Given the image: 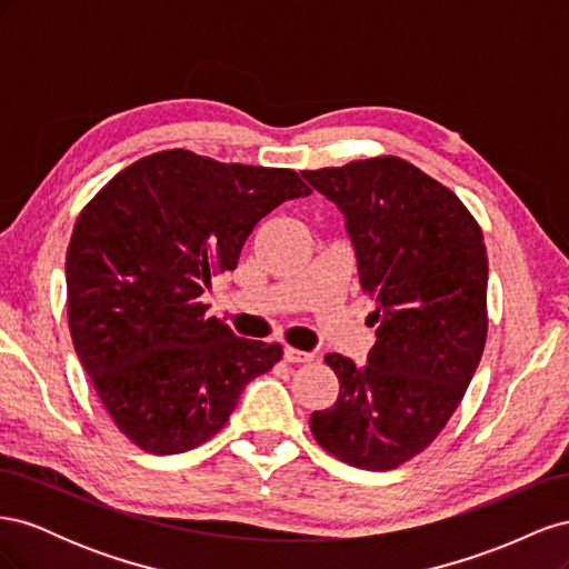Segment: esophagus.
<instances>
[{
	"instance_id": "obj_1",
	"label": "esophagus",
	"mask_w": 569,
	"mask_h": 569,
	"mask_svg": "<svg viewBox=\"0 0 569 569\" xmlns=\"http://www.w3.org/2000/svg\"><path fill=\"white\" fill-rule=\"evenodd\" d=\"M316 356L311 351H299V349H291V347H284V360H289V363H308V360H313Z\"/></svg>"
}]
</instances>
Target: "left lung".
I'll return each instance as SVG.
<instances>
[{
    "instance_id": "8db88e82",
    "label": "left lung",
    "mask_w": 569,
    "mask_h": 569,
    "mask_svg": "<svg viewBox=\"0 0 569 569\" xmlns=\"http://www.w3.org/2000/svg\"><path fill=\"white\" fill-rule=\"evenodd\" d=\"M332 201L375 301L366 366L325 356L339 377L335 406L311 432L360 470H393L449 422L487 341V247L462 201L412 163L380 157L303 170Z\"/></svg>"
}]
</instances>
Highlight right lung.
Listing matches in <instances>:
<instances>
[{
    "label": "right lung",
    "mask_w": 569,
    "mask_h": 569,
    "mask_svg": "<svg viewBox=\"0 0 569 569\" xmlns=\"http://www.w3.org/2000/svg\"><path fill=\"white\" fill-rule=\"evenodd\" d=\"M311 189L287 168L170 149L132 163L88 203L66 253L68 327L111 420L170 456L209 441L280 343L206 318L211 278L234 270L256 222Z\"/></svg>",
    "instance_id": "1"
}]
</instances>
